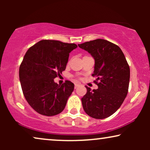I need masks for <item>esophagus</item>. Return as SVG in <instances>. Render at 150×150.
I'll return each mask as SVG.
<instances>
[{
	"label": "esophagus",
	"mask_w": 150,
	"mask_h": 150,
	"mask_svg": "<svg viewBox=\"0 0 150 150\" xmlns=\"http://www.w3.org/2000/svg\"><path fill=\"white\" fill-rule=\"evenodd\" d=\"M79 84H77V83H76L75 85H74V88H75V89H76V88H77L78 87H79Z\"/></svg>",
	"instance_id": "34e87169"
}]
</instances>
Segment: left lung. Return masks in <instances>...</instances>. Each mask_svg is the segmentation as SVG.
I'll use <instances>...</instances> for the list:
<instances>
[{"label":"left lung","instance_id":"left-lung-1","mask_svg":"<svg viewBox=\"0 0 150 150\" xmlns=\"http://www.w3.org/2000/svg\"><path fill=\"white\" fill-rule=\"evenodd\" d=\"M95 60L92 76L96 77L98 89L87 86V93L81 98L83 109L95 119L112 115L120 107L128 91L130 67L124 53L117 45L102 39L79 44Z\"/></svg>","mask_w":150,"mask_h":150}]
</instances>
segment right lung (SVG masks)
I'll return each instance as SVG.
<instances>
[{
  "label": "right lung",
  "instance_id": "1",
  "mask_svg": "<svg viewBox=\"0 0 150 150\" xmlns=\"http://www.w3.org/2000/svg\"><path fill=\"white\" fill-rule=\"evenodd\" d=\"M75 44L41 40L28 49L20 66L22 92L29 105L38 113L53 116L61 112L74 89L71 81L61 85L54 81L66 68Z\"/></svg>",
  "mask_w": 150,
  "mask_h": 150
}]
</instances>
